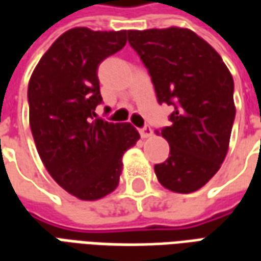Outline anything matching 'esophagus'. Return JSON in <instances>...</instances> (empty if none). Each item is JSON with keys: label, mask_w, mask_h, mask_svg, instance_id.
Returning a JSON list of instances; mask_svg holds the SVG:
<instances>
[{"label": "esophagus", "mask_w": 261, "mask_h": 261, "mask_svg": "<svg viewBox=\"0 0 261 261\" xmlns=\"http://www.w3.org/2000/svg\"><path fill=\"white\" fill-rule=\"evenodd\" d=\"M140 134H141L142 138H148V137L152 136V128H151V125L145 124L142 128H140Z\"/></svg>", "instance_id": "34e87169"}]
</instances>
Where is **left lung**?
I'll list each match as a JSON object with an SVG mask.
<instances>
[{
    "label": "left lung",
    "instance_id": "left-lung-1",
    "mask_svg": "<svg viewBox=\"0 0 261 261\" xmlns=\"http://www.w3.org/2000/svg\"><path fill=\"white\" fill-rule=\"evenodd\" d=\"M128 43L151 76L159 105L172 108L161 134L169 158L155 165L159 183L176 193L198 190L228 152L235 120L233 80L215 50L180 28L128 31Z\"/></svg>",
    "mask_w": 261,
    "mask_h": 261
}]
</instances>
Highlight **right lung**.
Returning <instances> with one entry per match:
<instances>
[{
  "instance_id": "add662e5",
  "label": "right lung",
  "mask_w": 261,
  "mask_h": 261,
  "mask_svg": "<svg viewBox=\"0 0 261 261\" xmlns=\"http://www.w3.org/2000/svg\"><path fill=\"white\" fill-rule=\"evenodd\" d=\"M127 31L65 32L29 81V123L37 152L54 180L81 200H97L119 185L121 158L140 138L130 123L97 117V67L125 46ZM108 112V109H105Z\"/></svg>"
}]
</instances>
